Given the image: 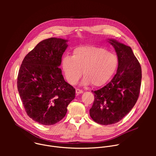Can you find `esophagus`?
Instances as JSON below:
<instances>
[{"label": "esophagus", "instance_id": "34e87169", "mask_svg": "<svg viewBox=\"0 0 156 156\" xmlns=\"http://www.w3.org/2000/svg\"><path fill=\"white\" fill-rule=\"evenodd\" d=\"M83 90H80V89H76V93L77 94H81V93H83Z\"/></svg>", "mask_w": 156, "mask_h": 156}]
</instances>
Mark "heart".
Segmentation results:
<instances>
[{
    "instance_id": "obj_1",
    "label": "heart",
    "mask_w": 156,
    "mask_h": 156,
    "mask_svg": "<svg viewBox=\"0 0 156 156\" xmlns=\"http://www.w3.org/2000/svg\"><path fill=\"white\" fill-rule=\"evenodd\" d=\"M117 65L115 54L94 46L77 48L73 51V57L65 55L62 60L63 72L70 84H75L83 73L82 83H92L94 86L106 83L115 72Z\"/></svg>"
}]
</instances>
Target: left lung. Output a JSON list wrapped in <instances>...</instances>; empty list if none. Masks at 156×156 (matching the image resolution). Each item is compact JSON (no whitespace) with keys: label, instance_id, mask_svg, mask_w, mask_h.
I'll return each instance as SVG.
<instances>
[{"label":"left lung","instance_id":"left-lung-1","mask_svg":"<svg viewBox=\"0 0 156 156\" xmlns=\"http://www.w3.org/2000/svg\"><path fill=\"white\" fill-rule=\"evenodd\" d=\"M118 57V69L112 80L100 90L91 91L94 101L90 110L96 123L108 125L120 121L135 105L140 93L141 65L130 47L108 39Z\"/></svg>","mask_w":156,"mask_h":156}]
</instances>
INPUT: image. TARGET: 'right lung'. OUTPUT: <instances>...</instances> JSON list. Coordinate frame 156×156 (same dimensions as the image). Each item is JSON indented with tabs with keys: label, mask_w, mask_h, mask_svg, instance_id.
Returning a JSON list of instances; mask_svg holds the SVG:
<instances>
[{
	"label": "right lung",
	"mask_w": 156,
	"mask_h": 156,
	"mask_svg": "<svg viewBox=\"0 0 156 156\" xmlns=\"http://www.w3.org/2000/svg\"><path fill=\"white\" fill-rule=\"evenodd\" d=\"M67 40L51 37L39 42L24 58L17 87L27 115L35 122L52 125L60 121L75 97L58 67Z\"/></svg>",
	"instance_id": "obj_1"
}]
</instances>
